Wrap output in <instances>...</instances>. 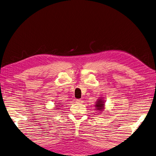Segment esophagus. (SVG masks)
Wrapping results in <instances>:
<instances>
[{
  "instance_id": "1",
  "label": "esophagus",
  "mask_w": 156,
  "mask_h": 156,
  "mask_svg": "<svg viewBox=\"0 0 156 156\" xmlns=\"http://www.w3.org/2000/svg\"><path fill=\"white\" fill-rule=\"evenodd\" d=\"M76 102L78 103H83V101L81 99H77V100H76Z\"/></svg>"
}]
</instances>
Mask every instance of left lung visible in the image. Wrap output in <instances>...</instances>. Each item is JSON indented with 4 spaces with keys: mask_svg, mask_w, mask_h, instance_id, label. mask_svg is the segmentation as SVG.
<instances>
[{
    "mask_svg": "<svg viewBox=\"0 0 156 156\" xmlns=\"http://www.w3.org/2000/svg\"><path fill=\"white\" fill-rule=\"evenodd\" d=\"M103 106H104V101H103L102 100H99L98 101H97L96 103V107L98 108V110H100V111L103 109Z\"/></svg>",
    "mask_w": 156,
    "mask_h": 156,
    "instance_id": "left-lung-1",
    "label": "left lung"
}]
</instances>
